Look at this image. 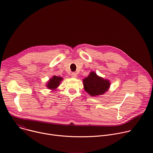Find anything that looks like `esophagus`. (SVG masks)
Listing matches in <instances>:
<instances>
[{
	"label": "esophagus",
	"instance_id": "obj_1",
	"mask_svg": "<svg viewBox=\"0 0 153 153\" xmlns=\"http://www.w3.org/2000/svg\"><path fill=\"white\" fill-rule=\"evenodd\" d=\"M71 77H73V78H76V77H77V73H73L71 74Z\"/></svg>",
	"mask_w": 153,
	"mask_h": 153
}]
</instances>
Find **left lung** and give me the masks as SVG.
<instances>
[{"label": "left lung", "instance_id": "left-lung-1", "mask_svg": "<svg viewBox=\"0 0 153 153\" xmlns=\"http://www.w3.org/2000/svg\"><path fill=\"white\" fill-rule=\"evenodd\" d=\"M85 90L91 96H97L105 94L110 87V82L99 76L91 71L88 77L83 79Z\"/></svg>", "mask_w": 153, "mask_h": 153}]
</instances>
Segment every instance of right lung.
Masks as SVG:
<instances>
[{"label": "right lung", "mask_w": 153, "mask_h": 153, "mask_svg": "<svg viewBox=\"0 0 153 153\" xmlns=\"http://www.w3.org/2000/svg\"><path fill=\"white\" fill-rule=\"evenodd\" d=\"M62 80H63L62 77L59 76H53L47 82L46 86L49 90L54 91L60 85V83Z\"/></svg>", "instance_id": "right-lung-1"}]
</instances>
